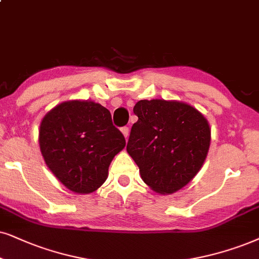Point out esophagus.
I'll return each instance as SVG.
<instances>
[{
	"label": "esophagus",
	"instance_id": "34e87169",
	"mask_svg": "<svg viewBox=\"0 0 259 259\" xmlns=\"http://www.w3.org/2000/svg\"><path fill=\"white\" fill-rule=\"evenodd\" d=\"M120 132H122L124 137H125V139H127V136H129V127H127V126H123L122 129H120Z\"/></svg>",
	"mask_w": 259,
	"mask_h": 259
}]
</instances>
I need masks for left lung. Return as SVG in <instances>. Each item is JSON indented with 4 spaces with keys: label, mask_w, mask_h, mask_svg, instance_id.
Listing matches in <instances>:
<instances>
[{
    "label": "left lung",
    "mask_w": 259,
    "mask_h": 259,
    "mask_svg": "<svg viewBox=\"0 0 259 259\" xmlns=\"http://www.w3.org/2000/svg\"><path fill=\"white\" fill-rule=\"evenodd\" d=\"M126 152L142 181L161 195H171L194 179L210 146V126L189 104L176 100H140Z\"/></svg>",
    "instance_id": "8db88e82"
}]
</instances>
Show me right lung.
Masks as SVG:
<instances>
[{
	"label": "right lung",
	"instance_id": "right-lung-1",
	"mask_svg": "<svg viewBox=\"0 0 259 259\" xmlns=\"http://www.w3.org/2000/svg\"><path fill=\"white\" fill-rule=\"evenodd\" d=\"M39 147L48 167L65 188L91 194L106 181L110 163L125 147V139L106 107L70 100L45 114Z\"/></svg>",
	"mask_w": 259,
	"mask_h": 259
}]
</instances>
